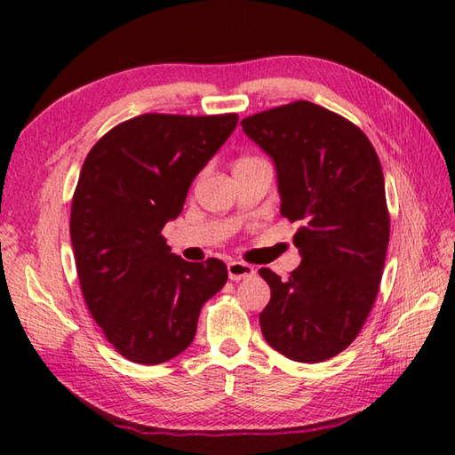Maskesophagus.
<instances>
[{"instance_id":"esophagus-1","label":"esophagus","mask_w":455,"mask_h":455,"mask_svg":"<svg viewBox=\"0 0 455 455\" xmlns=\"http://www.w3.org/2000/svg\"><path fill=\"white\" fill-rule=\"evenodd\" d=\"M227 269H228V277L233 279V282H240V279L252 277L256 274L252 266L246 262H238V259H235V262H228Z\"/></svg>"}]
</instances>
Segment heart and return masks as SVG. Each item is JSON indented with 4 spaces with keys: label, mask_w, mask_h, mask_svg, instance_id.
<instances>
[{
    "label": "heart",
    "mask_w": 455,
    "mask_h": 455,
    "mask_svg": "<svg viewBox=\"0 0 455 455\" xmlns=\"http://www.w3.org/2000/svg\"><path fill=\"white\" fill-rule=\"evenodd\" d=\"M259 158H254V156H243V158H238L236 160V164H235V168H238V166H244V164H252V162H258Z\"/></svg>",
    "instance_id": "b5f03b06"
}]
</instances>
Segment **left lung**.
<instances>
[{
  "label": "left lung",
  "mask_w": 455,
  "mask_h": 455,
  "mask_svg": "<svg viewBox=\"0 0 455 455\" xmlns=\"http://www.w3.org/2000/svg\"><path fill=\"white\" fill-rule=\"evenodd\" d=\"M240 124L275 162L282 215L301 222L299 267L287 279L259 269L272 289L259 328L289 360H331L355 340L379 291L389 244L381 162L360 127L311 101Z\"/></svg>",
  "instance_id": "obj_1"
}]
</instances>
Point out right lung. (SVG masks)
<instances>
[{
    "instance_id": "add662e5",
    "label": "right lung",
    "mask_w": 455,
    "mask_h": 455,
    "mask_svg": "<svg viewBox=\"0 0 455 455\" xmlns=\"http://www.w3.org/2000/svg\"><path fill=\"white\" fill-rule=\"evenodd\" d=\"M236 123V113H144L105 132L84 162L70 212L82 295L108 342L134 363L186 350L201 307L227 283L220 259L186 262L162 228Z\"/></svg>"
}]
</instances>
